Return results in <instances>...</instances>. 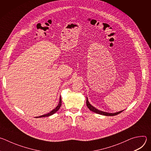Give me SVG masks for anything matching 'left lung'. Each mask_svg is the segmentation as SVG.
Instances as JSON below:
<instances>
[{
    "label": "left lung",
    "mask_w": 151,
    "mask_h": 151,
    "mask_svg": "<svg viewBox=\"0 0 151 151\" xmlns=\"http://www.w3.org/2000/svg\"><path fill=\"white\" fill-rule=\"evenodd\" d=\"M86 104H87V107H88V109L96 113V114H100V115H105V116H115V115H118L119 114L121 113L123 111H119V112H115V113H108V112H103V111H99L97 109H96V107H94V106H93L90 103V102L88 101V98L87 97V100H86Z\"/></svg>",
    "instance_id": "obj_1"
}]
</instances>
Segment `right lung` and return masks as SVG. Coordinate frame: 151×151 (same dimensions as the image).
I'll use <instances>...</instances> for the list:
<instances>
[{"mask_svg":"<svg viewBox=\"0 0 151 151\" xmlns=\"http://www.w3.org/2000/svg\"><path fill=\"white\" fill-rule=\"evenodd\" d=\"M60 100V101H59V103H58L57 106L55 107V109H54L52 111H51L50 113L47 114H45V115H41V116H36V117H35V118H42V117H48V116H50L53 115L54 114H55L57 111H58V109H60V107L61 106V96H60V100Z\"/></svg>","mask_w":151,"mask_h":151,"instance_id":"right-lung-1","label":"right lung"}]
</instances>
